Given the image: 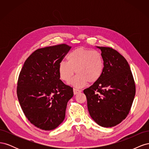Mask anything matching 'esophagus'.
<instances>
[{"mask_svg": "<svg viewBox=\"0 0 149 149\" xmlns=\"http://www.w3.org/2000/svg\"><path fill=\"white\" fill-rule=\"evenodd\" d=\"M81 90L78 89H76V88H74V89H73L74 94H77L78 93H81Z\"/></svg>", "mask_w": 149, "mask_h": 149, "instance_id": "34e87169", "label": "esophagus"}]
</instances>
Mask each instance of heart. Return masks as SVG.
I'll return each mask as SVG.
<instances>
[{
	"instance_id": "b5f03b06",
	"label": "heart",
	"mask_w": 149,
	"mask_h": 149,
	"mask_svg": "<svg viewBox=\"0 0 149 149\" xmlns=\"http://www.w3.org/2000/svg\"><path fill=\"white\" fill-rule=\"evenodd\" d=\"M67 61H61L58 65V73L61 80L68 82L75 73L76 77L71 84L81 88L88 82L94 83L100 79L103 73L104 62L102 54L95 49L79 47L70 52Z\"/></svg>"
}]
</instances>
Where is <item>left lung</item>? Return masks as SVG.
Returning a JSON list of instances; mask_svg holds the SVG:
<instances>
[{
  "instance_id": "left-lung-1",
  "label": "left lung",
  "mask_w": 149,
  "mask_h": 149,
  "mask_svg": "<svg viewBox=\"0 0 149 149\" xmlns=\"http://www.w3.org/2000/svg\"><path fill=\"white\" fill-rule=\"evenodd\" d=\"M104 67L97 81L83 93L92 119L102 127H111L125 119L136 94V84L125 58L110 47H97Z\"/></svg>"
}]
</instances>
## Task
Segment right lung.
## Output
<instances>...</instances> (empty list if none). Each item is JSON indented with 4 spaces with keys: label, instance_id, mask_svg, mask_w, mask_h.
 <instances>
[{
    "label": "right lung",
    "instance_id": "right-lung-1",
    "mask_svg": "<svg viewBox=\"0 0 149 149\" xmlns=\"http://www.w3.org/2000/svg\"><path fill=\"white\" fill-rule=\"evenodd\" d=\"M66 44L39 48L29 56L17 82L18 100L26 118L45 130L56 128L65 118L73 89L60 79L58 65L69 52Z\"/></svg>",
    "mask_w": 149,
    "mask_h": 149
}]
</instances>
